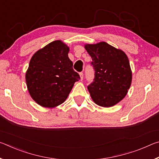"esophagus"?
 Returning <instances> with one entry per match:
<instances>
[{"label": "esophagus", "instance_id": "esophagus-1", "mask_svg": "<svg viewBox=\"0 0 159 159\" xmlns=\"http://www.w3.org/2000/svg\"><path fill=\"white\" fill-rule=\"evenodd\" d=\"M79 75H80V80H82L83 79V72H80Z\"/></svg>", "mask_w": 159, "mask_h": 159}]
</instances>
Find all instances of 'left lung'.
<instances>
[{
  "instance_id": "obj_1",
  "label": "left lung",
  "mask_w": 159,
  "mask_h": 159,
  "mask_svg": "<svg viewBox=\"0 0 159 159\" xmlns=\"http://www.w3.org/2000/svg\"><path fill=\"white\" fill-rule=\"evenodd\" d=\"M85 48L95 70L93 81L88 86L91 98L99 106L115 105L125 98L131 85L132 71L127 55L106 42L87 44Z\"/></svg>"
}]
</instances>
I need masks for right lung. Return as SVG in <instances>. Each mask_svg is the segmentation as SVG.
Wrapping results in <instances>:
<instances>
[{
	"label": "right lung",
	"mask_w": 159,
	"mask_h": 159,
	"mask_svg": "<svg viewBox=\"0 0 159 159\" xmlns=\"http://www.w3.org/2000/svg\"><path fill=\"white\" fill-rule=\"evenodd\" d=\"M69 48L55 41L38 50L31 57L26 73V82L32 99L43 107L52 108L66 100L80 80L69 60Z\"/></svg>",
	"instance_id": "1"
}]
</instances>
